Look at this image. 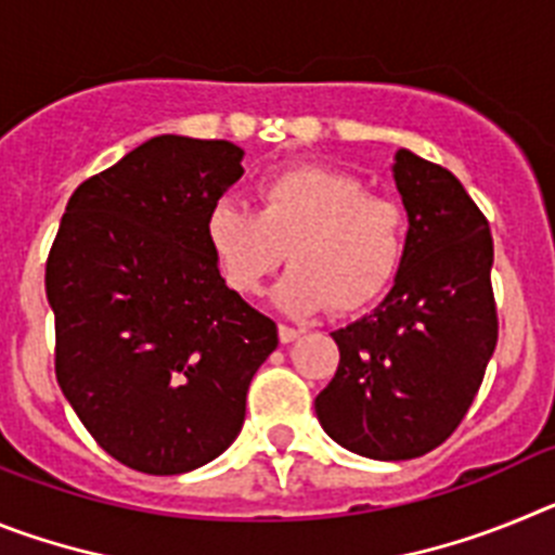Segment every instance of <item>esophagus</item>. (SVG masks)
<instances>
[{"mask_svg": "<svg viewBox=\"0 0 555 555\" xmlns=\"http://www.w3.org/2000/svg\"><path fill=\"white\" fill-rule=\"evenodd\" d=\"M278 333H281V341L283 345H288V341H294V338H300V327H292V325H281L278 327Z\"/></svg>", "mask_w": 555, "mask_h": 555, "instance_id": "esophagus-1", "label": "esophagus"}]
</instances>
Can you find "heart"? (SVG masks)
<instances>
[{
	"mask_svg": "<svg viewBox=\"0 0 555 555\" xmlns=\"http://www.w3.org/2000/svg\"><path fill=\"white\" fill-rule=\"evenodd\" d=\"M255 197V214L224 199L205 219L210 253L244 297L261 294L288 258L292 272L274 288L283 311L352 313L375 302L403 267L409 214L350 171L286 166L258 180Z\"/></svg>",
	"mask_w": 555,
	"mask_h": 555,
	"instance_id": "b5f03b06",
	"label": "heart"
}]
</instances>
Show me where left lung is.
Instances as JSON below:
<instances>
[{
    "mask_svg": "<svg viewBox=\"0 0 555 555\" xmlns=\"http://www.w3.org/2000/svg\"><path fill=\"white\" fill-rule=\"evenodd\" d=\"M397 191L409 244L389 297L331 333L338 366L317 395L333 442L405 461L450 439L478 395L498 345L492 233L453 171L400 150Z\"/></svg>",
    "mask_w": 555,
    "mask_h": 555,
    "instance_id": "1",
    "label": "left lung"
}]
</instances>
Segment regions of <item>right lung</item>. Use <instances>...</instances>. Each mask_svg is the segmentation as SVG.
I'll use <instances>...</instances> for the list:
<instances>
[{"instance_id":"obj_1","label":"right lung","mask_w":555,"mask_h":555,"mask_svg":"<svg viewBox=\"0 0 555 555\" xmlns=\"http://www.w3.org/2000/svg\"><path fill=\"white\" fill-rule=\"evenodd\" d=\"M242 146L158 135L77 185L47 258L55 377L94 442L146 475L233 444L278 325L224 286L205 219Z\"/></svg>"}]
</instances>
